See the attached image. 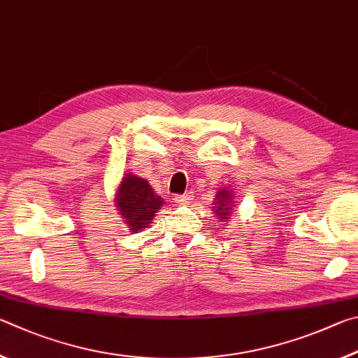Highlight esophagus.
Listing matches in <instances>:
<instances>
[{
	"label": "esophagus",
	"mask_w": 358,
	"mask_h": 358,
	"mask_svg": "<svg viewBox=\"0 0 358 358\" xmlns=\"http://www.w3.org/2000/svg\"><path fill=\"white\" fill-rule=\"evenodd\" d=\"M190 199H192V195H189V193H185V195H178L174 198V201L178 203V204H187V203H190Z\"/></svg>",
	"instance_id": "esophagus-1"
}]
</instances>
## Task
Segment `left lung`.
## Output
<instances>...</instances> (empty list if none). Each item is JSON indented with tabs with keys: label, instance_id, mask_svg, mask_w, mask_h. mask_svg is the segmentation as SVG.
<instances>
[{
	"label": "left lung",
	"instance_id": "obj_1",
	"mask_svg": "<svg viewBox=\"0 0 358 358\" xmlns=\"http://www.w3.org/2000/svg\"><path fill=\"white\" fill-rule=\"evenodd\" d=\"M234 195L233 190H229L228 187L227 189H220L215 195V203L212 208H214V215L218 217V220H224L228 218V215L231 214V209L234 208Z\"/></svg>",
	"mask_w": 358,
	"mask_h": 358
}]
</instances>
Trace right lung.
I'll return each mask as SVG.
<instances>
[{
    "mask_svg": "<svg viewBox=\"0 0 358 358\" xmlns=\"http://www.w3.org/2000/svg\"><path fill=\"white\" fill-rule=\"evenodd\" d=\"M115 196L116 208L131 233L148 228L163 206L162 198L150 189L148 180L131 173L124 174Z\"/></svg>",
    "mask_w": 358,
    "mask_h": 358,
    "instance_id": "add662e5",
    "label": "right lung"
}]
</instances>
